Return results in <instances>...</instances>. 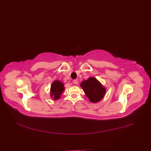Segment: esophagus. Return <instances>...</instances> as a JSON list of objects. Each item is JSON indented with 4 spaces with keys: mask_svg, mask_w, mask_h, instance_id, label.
Masks as SVG:
<instances>
[{
    "mask_svg": "<svg viewBox=\"0 0 151 151\" xmlns=\"http://www.w3.org/2000/svg\"><path fill=\"white\" fill-rule=\"evenodd\" d=\"M73 83L75 84H78L79 82H78V80H74L73 81Z\"/></svg>",
    "mask_w": 151,
    "mask_h": 151,
    "instance_id": "1",
    "label": "esophagus"
}]
</instances>
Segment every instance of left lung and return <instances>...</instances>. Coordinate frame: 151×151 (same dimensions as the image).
Here are the masks:
<instances>
[{
	"instance_id": "1",
	"label": "left lung",
	"mask_w": 151,
	"mask_h": 151,
	"mask_svg": "<svg viewBox=\"0 0 151 151\" xmlns=\"http://www.w3.org/2000/svg\"><path fill=\"white\" fill-rule=\"evenodd\" d=\"M86 96L92 103H98L104 99L106 88L95 77H90L80 84Z\"/></svg>"
}]
</instances>
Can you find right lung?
Here are the masks:
<instances>
[{"label": "right lung", "mask_w": 151, "mask_h": 151, "mask_svg": "<svg viewBox=\"0 0 151 151\" xmlns=\"http://www.w3.org/2000/svg\"><path fill=\"white\" fill-rule=\"evenodd\" d=\"M65 89L64 84L59 80H55L51 86L50 96L54 100H58L60 98L63 91Z\"/></svg>", "instance_id": "obj_1"}]
</instances>
